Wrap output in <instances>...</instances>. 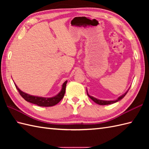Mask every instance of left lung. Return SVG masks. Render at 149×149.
I'll list each match as a JSON object with an SVG mask.
<instances>
[{"label": "left lung", "instance_id": "obj_1", "mask_svg": "<svg viewBox=\"0 0 149 149\" xmlns=\"http://www.w3.org/2000/svg\"><path fill=\"white\" fill-rule=\"evenodd\" d=\"M129 90H128L127 91H126V92H125L124 94L122 95H121L120 97H119L118 98V99H117L116 100H102L97 99H96V98H95V97H92V96H90V95L88 93V91H87V95H88V96L89 97L91 100H92L93 101H94V102H95V103H97V104H99V105H108V104H114V103H115V102H118V101L120 100L121 99H122L125 96V95L127 94V93L128 92ZM86 91H87V90H86Z\"/></svg>", "mask_w": 149, "mask_h": 149}]
</instances>
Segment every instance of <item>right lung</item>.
Listing matches in <instances>:
<instances>
[{
  "label": "right lung",
  "instance_id": "1",
  "mask_svg": "<svg viewBox=\"0 0 149 149\" xmlns=\"http://www.w3.org/2000/svg\"><path fill=\"white\" fill-rule=\"evenodd\" d=\"M66 83H67V81H66L65 83L63 84L61 90L60 91V92L58 95H56L54 97H49V98L31 95L23 92V91L19 89L18 86L16 85V84L15 85L20 95L26 101H27V102H31L34 104H36V105L39 106L50 107V106H54L58 102H59L63 98V97H64L65 93Z\"/></svg>",
  "mask_w": 149,
  "mask_h": 149
}]
</instances>
